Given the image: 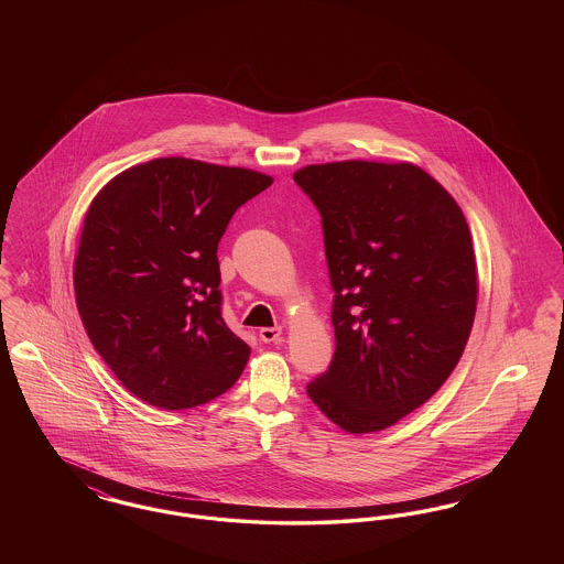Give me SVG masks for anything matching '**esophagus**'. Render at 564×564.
Listing matches in <instances>:
<instances>
[{
    "label": "esophagus",
    "mask_w": 564,
    "mask_h": 564,
    "mask_svg": "<svg viewBox=\"0 0 564 564\" xmlns=\"http://www.w3.org/2000/svg\"><path fill=\"white\" fill-rule=\"evenodd\" d=\"M260 340L262 343H276V340H281V327H262L260 329Z\"/></svg>",
    "instance_id": "1"
}]
</instances>
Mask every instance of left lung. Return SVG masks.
<instances>
[{
    "instance_id": "8db88e82",
    "label": "left lung",
    "mask_w": 564,
    "mask_h": 564,
    "mask_svg": "<svg viewBox=\"0 0 564 564\" xmlns=\"http://www.w3.org/2000/svg\"><path fill=\"white\" fill-rule=\"evenodd\" d=\"M322 214L336 352L306 391L347 433L395 425L446 382L471 334L478 267L467 219L412 162L294 173Z\"/></svg>"
}]
</instances>
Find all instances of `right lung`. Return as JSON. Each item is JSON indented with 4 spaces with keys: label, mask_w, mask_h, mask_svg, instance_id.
<instances>
[{
    "label": "right lung",
    "mask_w": 564,
    "mask_h": 564,
    "mask_svg": "<svg viewBox=\"0 0 564 564\" xmlns=\"http://www.w3.org/2000/svg\"><path fill=\"white\" fill-rule=\"evenodd\" d=\"M272 177L169 156L109 180L84 215L74 290L84 329L134 398L162 410L212 402L249 345L221 319L217 242Z\"/></svg>",
    "instance_id": "1"
}]
</instances>
